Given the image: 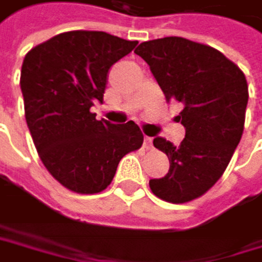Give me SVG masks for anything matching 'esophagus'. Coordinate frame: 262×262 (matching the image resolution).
<instances>
[{
    "mask_svg": "<svg viewBox=\"0 0 262 262\" xmlns=\"http://www.w3.org/2000/svg\"><path fill=\"white\" fill-rule=\"evenodd\" d=\"M144 147H146V149H150V147H152V138H150V137H144Z\"/></svg>",
    "mask_w": 262,
    "mask_h": 262,
    "instance_id": "34e87169",
    "label": "esophagus"
}]
</instances>
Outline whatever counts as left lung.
Here are the masks:
<instances>
[{
	"label": "left lung",
	"instance_id": "obj_1",
	"mask_svg": "<svg viewBox=\"0 0 262 262\" xmlns=\"http://www.w3.org/2000/svg\"><path fill=\"white\" fill-rule=\"evenodd\" d=\"M165 99L184 105L185 127L179 146L157 137L154 146L169 159L165 178L150 179L152 193L182 204L203 196L225 173L242 138L248 84L242 70L219 50L184 37L138 45Z\"/></svg>",
	"mask_w": 262,
	"mask_h": 262
}]
</instances>
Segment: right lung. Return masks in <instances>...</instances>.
<instances>
[{
	"mask_svg": "<svg viewBox=\"0 0 262 262\" xmlns=\"http://www.w3.org/2000/svg\"><path fill=\"white\" fill-rule=\"evenodd\" d=\"M103 31H67L26 53L20 74L25 118L37 154L61 185L93 195L112 184L121 159L141 147L140 127L97 121L108 72L137 47Z\"/></svg>",
	"mask_w": 262,
	"mask_h": 262,
	"instance_id": "1",
	"label": "right lung"
}]
</instances>
